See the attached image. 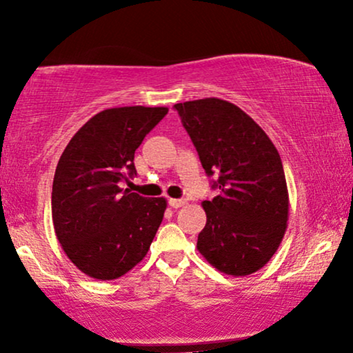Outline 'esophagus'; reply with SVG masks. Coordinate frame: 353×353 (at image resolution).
Returning <instances> with one entry per match:
<instances>
[{
	"instance_id": "34e87169",
	"label": "esophagus",
	"mask_w": 353,
	"mask_h": 353,
	"mask_svg": "<svg viewBox=\"0 0 353 353\" xmlns=\"http://www.w3.org/2000/svg\"><path fill=\"white\" fill-rule=\"evenodd\" d=\"M186 204L185 199H168V205L172 207V209H180Z\"/></svg>"
}]
</instances>
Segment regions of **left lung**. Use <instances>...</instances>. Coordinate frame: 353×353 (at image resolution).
I'll list each match as a JSON object with an SVG mask.
<instances>
[{"instance_id":"1","label":"left lung","mask_w":353,"mask_h":353,"mask_svg":"<svg viewBox=\"0 0 353 353\" xmlns=\"http://www.w3.org/2000/svg\"><path fill=\"white\" fill-rule=\"evenodd\" d=\"M219 196L204 201L197 250L219 272L245 276L276 252L288 228L289 194L281 157L238 105L219 98L173 105Z\"/></svg>"}]
</instances>
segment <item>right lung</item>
Wrapping results in <instances>:
<instances>
[{
  "instance_id": "right-lung-1",
  "label": "right lung",
  "mask_w": 353,
  "mask_h": 353,
  "mask_svg": "<svg viewBox=\"0 0 353 353\" xmlns=\"http://www.w3.org/2000/svg\"><path fill=\"white\" fill-rule=\"evenodd\" d=\"M167 108L105 109L74 134L57 162L51 210L57 239L80 272L123 276L148 254L167 201L122 190L137 173L134 151Z\"/></svg>"
}]
</instances>
